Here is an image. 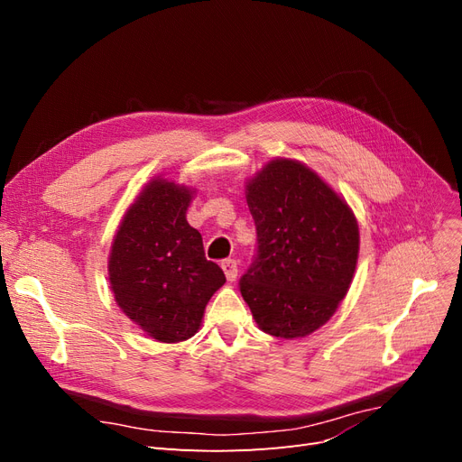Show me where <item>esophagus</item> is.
Segmentation results:
<instances>
[{
    "label": "esophagus",
    "mask_w": 462,
    "mask_h": 462,
    "mask_svg": "<svg viewBox=\"0 0 462 462\" xmlns=\"http://www.w3.org/2000/svg\"><path fill=\"white\" fill-rule=\"evenodd\" d=\"M221 270H223V273H226L227 282H231V283L236 279V273H239V270H236V260H231V258L221 262Z\"/></svg>",
    "instance_id": "obj_1"
}]
</instances>
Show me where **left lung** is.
I'll list each match as a JSON object with an SVG mask.
<instances>
[{"label":"left lung","mask_w":462,"mask_h":462,"mask_svg":"<svg viewBox=\"0 0 462 462\" xmlns=\"http://www.w3.org/2000/svg\"><path fill=\"white\" fill-rule=\"evenodd\" d=\"M258 253L241 295L262 331L306 337L339 309L358 260V223L348 204L309 165L277 158L246 183Z\"/></svg>","instance_id":"obj_1"}]
</instances>
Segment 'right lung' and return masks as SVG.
Here are the masks:
<instances>
[{
  "label": "right lung",
  "mask_w": 462,
  "mask_h": 462,
  "mask_svg": "<svg viewBox=\"0 0 462 462\" xmlns=\"http://www.w3.org/2000/svg\"><path fill=\"white\" fill-rule=\"evenodd\" d=\"M189 187L152 179L123 216L107 272L119 309L152 339L179 343L200 329L208 300L226 283L189 226Z\"/></svg>",
  "instance_id": "add662e5"
}]
</instances>
